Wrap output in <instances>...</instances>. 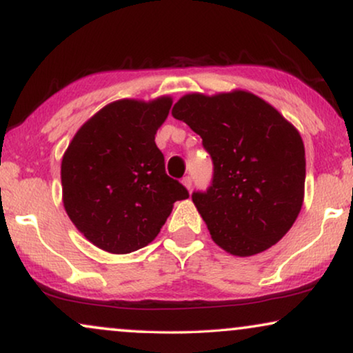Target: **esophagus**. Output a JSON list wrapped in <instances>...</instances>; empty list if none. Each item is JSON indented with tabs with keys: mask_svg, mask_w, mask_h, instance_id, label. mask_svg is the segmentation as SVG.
I'll return each mask as SVG.
<instances>
[{
	"mask_svg": "<svg viewBox=\"0 0 353 353\" xmlns=\"http://www.w3.org/2000/svg\"><path fill=\"white\" fill-rule=\"evenodd\" d=\"M182 184H184V187H187V189L190 190V187H192V177H190V176H185L184 179H182Z\"/></svg>",
	"mask_w": 353,
	"mask_h": 353,
	"instance_id": "obj_1",
	"label": "esophagus"
}]
</instances>
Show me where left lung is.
Instances as JSON below:
<instances>
[{"mask_svg":"<svg viewBox=\"0 0 353 353\" xmlns=\"http://www.w3.org/2000/svg\"><path fill=\"white\" fill-rule=\"evenodd\" d=\"M203 140L213 181L192 200L214 243L252 256L283 239L303 205L305 147L299 130L245 90L189 93L172 108Z\"/></svg>","mask_w":353,"mask_h":353,"instance_id":"8db88e82","label":"left lung"}]
</instances>
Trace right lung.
Masks as SVG:
<instances>
[{
	"label": "right lung",
	"instance_id": "1",
	"mask_svg": "<svg viewBox=\"0 0 353 353\" xmlns=\"http://www.w3.org/2000/svg\"><path fill=\"white\" fill-rule=\"evenodd\" d=\"M171 105V97L112 101L77 130L64 152V210L101 250L122 255L148 245L174 201L189 199L185 187L166 174L154 143Z\"/></svg>",
	"mask_w": 353,
	"mask_h": 353
}]
</instances>
